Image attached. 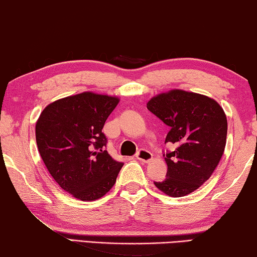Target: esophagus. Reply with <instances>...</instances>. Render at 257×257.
<instances>
[{
  "mask_svg": "<svg viewBox=\"0 0 257 257\" xmlns=\"http://www.w3.org/2000/svg\"><path fill=\"white\" fill-rule=\"evenodd\" d=\"M137 158L142 163H150L153 161V154L146 149H141L137 154Z\"/></svg>",
  "mask_w": 257,
  "mask_h": 257,
  "instance_id": "1",
  "label": "esophagus"
}]
</instances>
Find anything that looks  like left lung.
Returning <instances> with one entry per match:
<instances>
[{
  "label": "left lung",
  "instance_id": "1",
  "mask_svg": "<svg viewBox=\"0 0 257 257\" xmlns=\"http://www.w3.org/2000/svg\"><path fill=\"white\" fill-rule=\"evenodd\" d=\"M147 108L170 126L165 144L176 147L164 154L166 179L155 186L171 197L187 196L211 178L221 161L228 132L224 110L214 99L183 90L154 96Z\"/></svg>",
  "mask_w": 257,
  "mask_h": 257
}]
</instances>
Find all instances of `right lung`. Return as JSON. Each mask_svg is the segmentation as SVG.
<instances>
[{
    "mask_svg": "<svg viewBox=\"0 0 257 257\" xmlns=\"http://www.w3.org/2000/svg\"><path fill=\"white\" fill-rule=\"evenodd\" d=\"M118 102L116 96L83 92L50 103L36 121L37 148L49 173L75 198L103 197L124 165L104 150L102 133Z\"/></svg>",
    "mask_w": 257,
    "mask_h": 257,
    "instance_id": "obj_1",
    "label": "right lung"
}]
</instances>
